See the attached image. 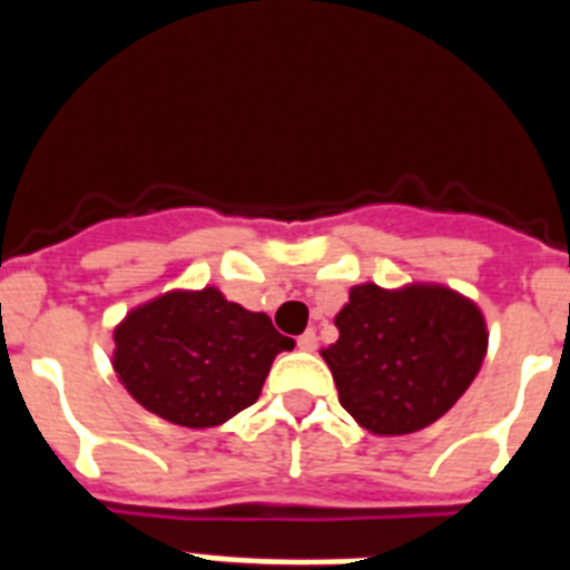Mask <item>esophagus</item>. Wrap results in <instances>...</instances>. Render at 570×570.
Here are the masks:
<instances>
[{"label": "esophagus", "mask_w": 570, "mask_h": 570, "mask_svg": "<svg viewBox=\"0 0 570 570\" xmlns=\"http://www.w3.org/2000/svg\"><path fill=\"white\" fill-rule=\"evenodd\" d=\"M296 345H299V351H316V334H314V331H305V334L296 340Z\"/></svg>", "instance_id": "1"}]
</instances>
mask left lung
<instances>
[{"instance_id": "1", "label": "left lung", "mask_w": 570, "mask_h": 570, "mask_svg": "<svg viewBox=\"0 0 570 570\" xmlns=\"http://www.w3.org/2000/svg\"><path fill=\"white\" fill-rule=\"evenodd\" d=\"M336 328L322 356L342 407L382 436L414 434L451 411L488 347L480 308L434 285H356Z\"/></svg>"}]
</instances>
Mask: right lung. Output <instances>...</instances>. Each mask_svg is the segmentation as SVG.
Listing matches in <instances>:
<instances>
[{"label": "right lung", "mask_w": 570, "mask_h": 570, "mask_svg": "<svg viewBox=\"0 0 570 570\" xmlns=\"http://www.w3.org/2000/svg\"><path fill=\"white\" fill-rule=\"evenodd\" d=\"M114 367L136 402L183 428H214L254 405L271 362L294 342L216 288L174 291L130 311Z\"/></svg>", "instance_id": "right-lung-1"}]
</instances>
